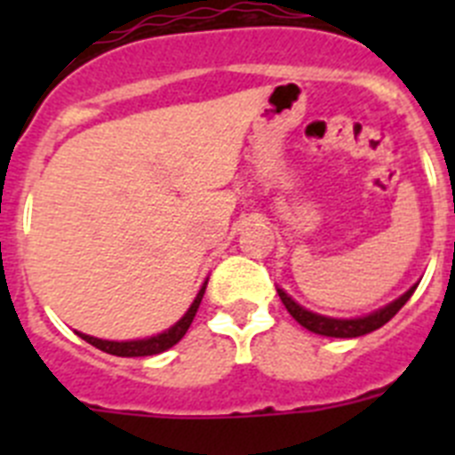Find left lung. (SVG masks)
<instances>
[{
  "label": "left lung",
  "mask_w": 455,
  "mask_h": 455,
  "mask_svg": "<svg viewBox=\"0 0 455 455\" xmlns=\"http://www.w3.org/2000/svg\"><path fill=\"white\" fill-rule=\"evenodd\" d=\"M415 289L417 287H412L410 291H405L399 300H394V303H389L387 307L378 309V312H373V315L369 316H363V319H331V316L315 315V312H307L305 307H300L299 303H293L283 289H277V293H280V300H283V305L287 307L289 315L299 321L303 328H307V331L316 332V335H325V337H363L367 335V332L378 331L380 325L387 323V321L392 319V316L396 315L405 303H408V299L415 293Z\"/></svg>",
  "instance_id": "left-lung-1"
}]
</instances>
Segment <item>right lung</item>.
<instances>
[{
    "instance_id": "obj_1",
    "label": "right lung",
    "mask_w": 455,
    "mask_h": 455,
    "mask_svg": "<svg viewBox=\"0 0 455 455\" xmlns=\"http://www.w3.org/2000/svg\"><path fill=\"white\" fill-rule=\"evenodd\" d=\"M203 293H204V287L200 289V293L196 296V300H193V305L188 307L187 315L182 316V319L178 321V323L172 325L171 331L162 332V335L156 337H150V339H139V341H107V339H95V337H88V335H82V332H77L82 339H86L88 344H92L95 348H100V351L104 353H111V355H118V357H146V355H156V353H164L168 351L171 347H175L180 339H182L184 335H187L188 325H191L193 316H196V312H198L200 307V300H203Z\"/></svg>"
}]
</instances>
